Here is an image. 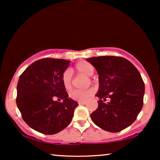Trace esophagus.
<instances>
[{"label": "esophagus", "mask_w": 160, "mask_h": 160, "mask_svg": "<svg viewBox=\"0 0 160 160\" xmlns=\"http://www.w3.org/2000/svg\"><path fill=\"white\" fill-rule=\"evenodd\" d=\"M85 103H86L85 101H78V104L79 105H84Z\"/></svg>", "instance_id": "esophagus-1"}]
</instances>
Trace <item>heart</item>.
<instances>
[{"instance_id":"obj_1","label":"heart","mask_w":160,"mask_h":160,"mask_svg":"<svg viewBox=\"0 0 160 160\" xmlns=\"http://www.w3.org/2000/svg\"><path fill=\"white\" fill-rule=\"evenodd\" d=\"M76 68L78 72L84 73L86 76L92 75L94 68L92 65L87 62H80L76 64ZM62 83L65 89L69 90L72 87V71L67 69L63 72L62 75ZM95 93L94 89H87L86 90H73L70 93L71 99L77 101H85Z\"/></svg>"}]
</instances>
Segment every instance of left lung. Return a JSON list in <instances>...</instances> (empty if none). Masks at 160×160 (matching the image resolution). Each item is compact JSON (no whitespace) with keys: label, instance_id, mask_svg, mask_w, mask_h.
I'll return each mask as SVG.
<instances>
[{"label":"left lung","instance_id":"left-lung-1","mask_svg":"<svg viewBox=\"0 0 160 160\" xmlns=\"http://www.w3.org/2000/svg\"><path fill=\"white\" fill-rule=\"evenodd\" d=\"M99 75L98 107L90 117L96 125L111 132H117L131 125L143 105L145 85L132 62L115 56L88 58ZM107 98L110 100L106 104Z\"/></svg>","mask_w":160,"mask_h":160}]
</instances>
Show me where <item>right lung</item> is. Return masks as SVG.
I'll return each mask as SVG.
<instances>
[{"label": "right lung", "mask_w": 160, "mask_h": 160, "mask_svg": "<svg viewBox=\"0 0 160 160\" xmlns=\"http://www.w3.org/2000/svg\"><path fill=\"white\" fill-rule=\"evenodd\" d=\"M69 63L62 59H41L29 65L19 78L16 102L22 117L28 126L43 134L64 130L78 106L68 98L62 83Z\"/></svg>", "instance_id": "right-lung-1"}]
</instances>
